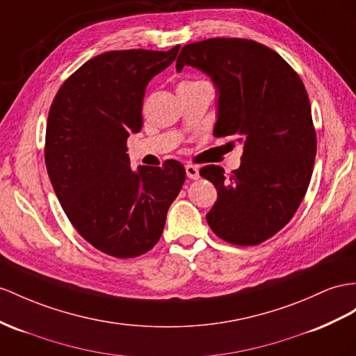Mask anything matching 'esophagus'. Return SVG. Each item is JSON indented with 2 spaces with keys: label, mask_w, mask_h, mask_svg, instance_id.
<instances>
[{
  "label": "esophagus",
  "mask_w": 356,
  "mask_h": 356,
  "mask_svg": "<svg viewBox=\"0 0 356 356\" xmlns=\"http://www.w3.org/2000/svg\"><path fill=\"white\" fill-rule=\"evenodd\" d=\"M185 170H186V176H188L189 179L195 180V179L200 177V170H198L197 165H191V163H188V165L185 167Z\"/></svg>",
  "instance_id": "1"
}]
</instances>
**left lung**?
<instances>
[{
	"mask_svg": "<svg viewBox=\"0 0 356 356\" xmlns=\"http://www.w3.org/2000/svg\"><path fill=\"white\" fill-rule=\"evenodd\" d=\"M212 79L218 91L215 136H238L241 167L218 165L200 176L218 200L206 220L234 245H259L295 215L312 179L316 132L302 81L275 51L247 39H207L184 47L176 61Z\"/></svg>",
	"mask_w": 356,
	"mask_h": 356,
	"instance_id": "left-lung-1",
	"label": "left lung"
}]
</instances>
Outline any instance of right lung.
I'll list each match as a JSON object with an SVG mask.
<instances>
[{"instance_id": "1", "label": "right lung", "mask_w": 356, "mask_h": 356, "mask_svg": "<svg viewBox=\"0 0 356 356\" xmlns=\"http://www.w3.org/2000/svg\"><path fill=\"white\" fill-rule=\"evenodd\" d=\"M170 51H109L84 63L54 99L44 162L63 211L95 248L118 259L158 243L186 171L177 161L131 168L126 141L143 127L153 76L176 60Z\"/></svg>"}]
</instances>
